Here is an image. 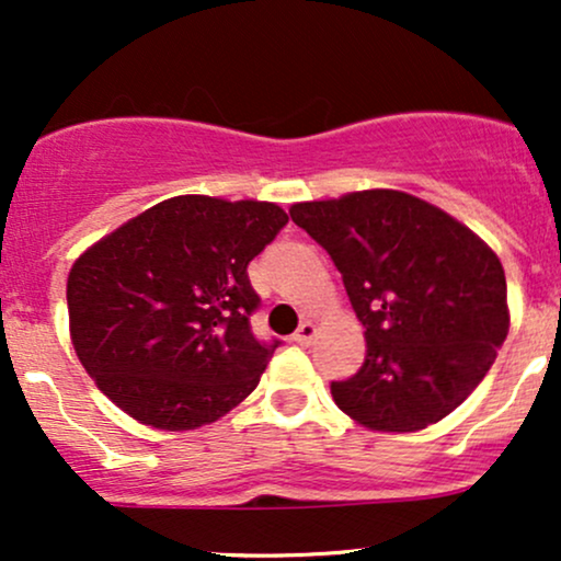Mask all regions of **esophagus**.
<instances>
[{
	"label": "esophagus",
	"instance_id": "34e87169",
	"mask_svg": "<svg viewBox=\"0 0 561 561\" xmlns=\"http://www.w3.org/2000/svg\"><path fill=\"white\" fill-rule=\"evenodd\" d=\"M317 334H319V330H317V324H313V321H302V324L298 327V332L293 334V340L298 345L308 347L313 343V340H317Z\"/></svg>",
	"mask_w": 561,
	"mask_h": 561
}]
</instances>
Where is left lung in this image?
<instances>
[{
  "label": "left lung",
  "instance_id": "left-lung-1",
  "mask_svg": "<svg viewBox=\"0 0 561 561\" xmlns=\"http://www.w3.org/2000/svg\"><path fill=\"white\" fill-rule=\"evenodd\" d=\"M289 216L330 253L366 327L362 369L332 382L337 409L375 433H416L465 403L508 332L491 244L398 190L295 203Z\"/></svg>",
  "mask_w": 561,
  "mask_h": 561
}]
</instances>
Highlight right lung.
I'll return each instance as SVG.
<instances>
[{
  "instance_id": "obj_1",
  "label": "right lung",
  "mask_w": 561,
  "mask_h": 561,
  "mask_svg": "<svg viewBox=\"0 0 561 561\" xmlns=\"http://www.w3.org/2000/svg\"><path fill=\"white\" fill-rule=\"evenodd\" d=\"M285 224L276 203L179 195L83 250L68 274V327L96 388L165 433L242 403L274 353L250 332L248 263Z\"/></svg>"
}]
</instances>
